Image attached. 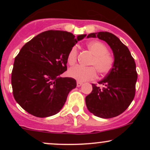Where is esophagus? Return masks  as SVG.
Returning <instances> with one entry per match:
<instances>
[{
    "instance_id": "34e87169",
    "label": "esophagus",
    "mask_w": 150,
    "mask_h": 150,
    "mask_svg": "<svg viewBox=\"0 0 150 150\" xmlns=\"http://www.w3.org/2000/svg\"><path fill=\"white\" fill-rule=\"evenodd\" d=\"M82 84H83V83H82V82H80V81H77V87H80V86L82 85Z\"/></svg>"
}]
</instances>
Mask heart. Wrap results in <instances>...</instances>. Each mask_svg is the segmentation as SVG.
<instances>
[{
	"mask_svg": "<svg viewBox=\"0 0 150 150\" xmlns=\"http://www.w3.org/2000/svg\"><path fill=\"white\" fill-rule=\"evenodd\" d=\"M87 48L94 57L90 62V65L95 67H85L77 65L71 68L68 70V75L75 80L84 82L89 80H92L97 76V71L101 75L108 73L113 68L114 58L109 53L108 49L104 43L99 41H92L87 44ZM77 58V49L73 46L70 49L67 56V61L68 64L73 65L76 63ZM96 69H95V68Z\"/></svg>",
	"mask_w": 150,
	"mask_h": 150,
	"instance_id": "heart-1",
	"label": "heart"
}]
</instances>
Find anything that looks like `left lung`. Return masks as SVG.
<instances>
[{
	"instance_id": "left-lung-1",
	"label": "left lung",
	"mask_w": 150,
	"mask_h": 150,
	"mask_svg": "<svg viewBox=\"0 0 150 150\" xmlns=\"http://www.w3.org/2000/svg\"><path fill=\"white\" fill-rule=\"evenodd\" d=\"M87 37H97L106 42L114 57L112 69L98 82L102 87L92 84V92L85 98L87 108L99 118H113L125 111L135 97L137 79L135 61L128 48L114 34L99 32Z\"/></svg>"
}]
</instances>
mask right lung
<instances>
[{
    "label": "right lung",
    "mask_w": 150,
    "mask_h": 150,
    "mask_svg": "<svg viewBox=\"0 0 150 150\" xmlns=\"http://www.w3.org/2000/svg\"><path fill=\"white\" fill-rule=\"evenodd\" d=\"M85 37L49 30L22 46L15 58L11 84L15 101L27 112L45 118L61 111L77 84L75 79L60 75L67 70L70 49Z\"/></svg>",
    "instance_id": "right-lung-1"
}]
</instances>
